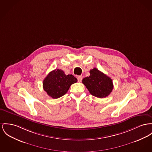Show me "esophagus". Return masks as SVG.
I'll return each mask as SVG.
<instances>
[{"label":"esophagus","instance_id":"obj_1","mask_svg":"<svg viewBox=\"0 0 152 152\" xmlns=\"http://www.w3.org/2000/svg\"><path fill=\"white\" fill-rule=\"evenodd\" d=\"M77 79H78V81L79 82H81L82 80V76H78V78H77Z\"/></svg>","mask_w":152,"mask_h":152}]
</instances>
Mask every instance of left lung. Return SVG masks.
I'll return each mask as SVG.
<instances>
[{
    "instance_id": "left-lung-1",
    "label": "left lung",
    "mask_w": 152,
    "mask_h": 152,
    "mask_svg": "<svg viewBox=\"0 0 152 152\" xmlns=\"http://www.w3.org/2000/svg\"><path fill=\"white\" fill-rule=\"evenodd\" d=\"M82 83L91 95L98 98L107 97L113 88L111 78L96 68L90 70V76L84 78Z\"/></svg>"
}]
</instances>
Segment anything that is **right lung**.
Instances as JSON below:
<instances>
[{"label":"right lung","mask_w":152,"mask_h":152,"mask_svg":"<svg viewBox=\"0 0 152 152\" xmlns=\"http://www.w3.org/2000/svg\"><path fill=\"white\" fill-rule=\"evenodd\" d=\"M77 79L72 74L66 75L64 71L56 69L50 72L43 81V89L53 99L64 95Z\"/></svg>","instance_id":"right-lung-1"}]
</instances>
